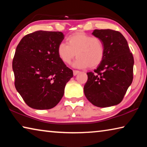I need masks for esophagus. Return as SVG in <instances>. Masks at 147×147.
Here are the masks:
<instances>
[{
	"mask_svg": "<svg viewBox=\"0 0 147 147\" xmlns=\"http://www.w3.org/2000/svg\"><path fill=\"white\" fill-rule=\"evenodd\" d=\"M80 73V71H77V70H74L73 71V74H74V76H76L77 74H78Z\"/></svg>",
	"mask_w": 147,
	"mask_h": 147,
	"instance_id": "obj_1",
	"label": "esophagus"
}]
</instances>
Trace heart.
Returning <instances> with one entry per match:
<instances>
[{
    "label": "heart",
    "instance_id": "1",
    "mask_svg": "<svg viewBox=\"0 0 147 147\" xmlns=\"http://www.w3.org/2000/svg\"><path fill=\"white\" fill-rule=\"evenodd\" d=\"M67 43H60L57 53L59 59L65 64H69L76 54L77 58L73 65L77 68H94L103 61L105 47L100 38L77 32L69 36Z\"/></svg>",
    "mask_w": 147,
    "mask_h": 147
}]
</instances>
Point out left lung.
<instances>
[{
	"label": "left lung",
	"instance_id": "obj_1",
	"mask_svg": "<svg viewBox=\"0 0 147 147\" xmlns=\"http://www.w3.org/2000/svg\"><path fill=\"white\" fill-rule=\"evenodd\" d=\"M93 36L105 47L103 61L94 72H89L84 94L93 105L106 108L123 100L133 80L134 57L123 34L111 29H96Z\"/></svg>",
	"mask_w": 147,
	"mask_h": 147
}]
</instances>
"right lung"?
Listing matches in <instances>:
<instances>
[{
	"label": "right lung",
	"instance_id": "obj_1",
	"mask_svg": "<svg viewBox=\"0 0 147 147\" xmlns=\"http://www.w3.org/2000/svg\"><path fill=\"white\" fill-rule=\"evenodd\" d=\"M61 32L39 30L24 36L12 62L15 87L32 108L49 109L59 103L73 72L59 59Z\"/></svg>",
	"mask_w": 147,
	"mask_h": 147
}]
</instances>
